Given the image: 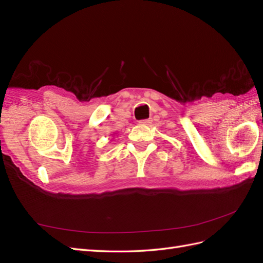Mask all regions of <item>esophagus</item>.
Returning <instances> with one entry per match:
<instances>
[{
    "label": "esophagus",
    "instance_id": "obj_1",
    "mask_svg": "<svg viewBox=\"0 0 263 263\" xmlns=\"http://www.w3.org/2000/svg\"><path fill=\"white\" fill-rule=\"evenodd\" d=\"M139 123L141 125H146V124H150L151 123V119H145V120H141L139 121Z\"/></svg>",
    "mask_w": 263,
    "mask_h": 263
}]
</instances>
